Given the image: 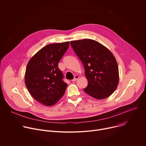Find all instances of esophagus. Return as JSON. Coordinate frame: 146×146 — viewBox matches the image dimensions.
<instances>
[{"mask_svg":"<svg viewBox=\"0 0 146 146\" xmlns=\"http://www.w3.org/2000/svg\"><path fill=\"white\" fill-rule=\"evenodd\" d=\"M78 78H79V76H77V75H76V76H74V78H73L72 81L73 82V81H76Z\"/></svg>","mask_w":146,"mask_h":146,"instance_id":"obj_1","label":"esophagus"}]
</instances>
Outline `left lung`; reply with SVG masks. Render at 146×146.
<instances>
[{
    "mask_svg": "<svg viewBox=\"0 0 146 146\" xmlns=\"http://www.w3.org/2000/svg\"><path fill=\"white\" fill-rule=\"evenodd\" d=\"M70 45L84 67L88 84L84 91L96 99L110 96L119 81L118 67L111 51L91 39L72 41Z\"/></svg>",
    "mask_w": 146,
    "mask_h": 146,
    "instance_id": "1",
    "label": "left lung"
}]
</instances>
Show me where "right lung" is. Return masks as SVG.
Listing matches in <instances>:
<instances>
[{
	"instance_id": "obj_1",
	"label": "right lung",
	"mask_w": 146,
	"mask_h": 146,
	"mask_svg": "<svg viewBox=\"0 0 146 146\" xmlns=\"http://www.w3.org/2000/svg\"><path fill=\"white\" fill-rule=\"evenodd\" d=\"M69 41L51 44L39 50L29 60L25 81L31 95L47 106L55 104L65 94L68 84L58 63L69 48Z\"/></svg>"
}]
</instances>
